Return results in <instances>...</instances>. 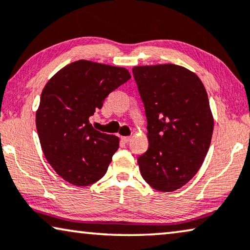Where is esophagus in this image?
Instances as JSON below:
<instances>
[{"instance_id": "1", "label": "esophagus", "mask_w": 250, "mask_h": 250, "mask_svg": "<svg viewBox=\"0 0 250 250\" xmlns=\"http://www.w3.org/2000/svg\"><path fill=\"white\" fill-rule=\"evenodd\" d=\"M121 140L124 142L125 144H128L130 140H131V137H121Z\"/></svg>"}]
</instances>
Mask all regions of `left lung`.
<instances>
[{
    "instance_id": "8db88e82",
    "label": "left lung",
    "mask_w": 250,
    "mask_h": 250,
    "mask_svg": "<svg viewBox=\"0 0 250 250\" xmlns=\"http://www.w3.org/2000/svg\"><path fill=\"white\" fill-rule=\"evenodd\" d=\"M132 73L148 130L140 173L156 190L174 191L194 178L208 152L214 120L206 89L180 65L135 66Z\"/></svg>"
}]
</instances>
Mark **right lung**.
<instances>
[{
    "instance_id": "obj_1",
    "label": "right lung",
    "mask_w": 250,
    "mask_h": 250,
    "mask_svg": "<svg viewBox=\"0 0 250 250\" xmlns=\"http://www.w3.org/2000/svg\"><path fill=\"white\" fill-rule=\"evenodd\" d=\"M130 78L125 68L79 60L45 85L36 112L38 137L47 162L69 184L89 186L106 173L119 138L94 129L89 118Z\"/></svg>"
}]
</instances>
